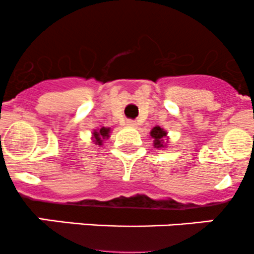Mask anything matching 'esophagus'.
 Returning a JSON list of instances; mask_svg holds the SVG:
<instances>
[{"label":"esophagus","mask_w":254,"mask_h":254,"mask_svg":"<svg viewBox=\"0 0 254 254\" xmlns=\"http://www.w3.org/2000/svg\"><path fill=\"white\" fill-rule=\"evenodd\" d=\"M127 127H135V125H136V122H135V120H127Z\"/></svg>","instance_id":"1"}]
</instances>
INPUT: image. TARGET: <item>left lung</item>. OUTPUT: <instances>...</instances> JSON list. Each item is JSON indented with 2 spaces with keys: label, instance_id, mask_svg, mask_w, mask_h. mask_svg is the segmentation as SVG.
<instances>
[{
  "label": "left lung",
  "instance_id": "8db88e82",
  "mask_svg": "<svg viewBox=\"0 0 254 254\" xmlns=\"http://www.w3.org/2000/svg\"><path fill=\"white\" fill-rule=\"evenodd\" d=\"M151 137H153V145H155L156 148L163 147V137L167 135V132L160 127H155L152 130H151Z\"/></svg>",
  "mask_w": 254,
  "mask_h": 254
}]
</instances>
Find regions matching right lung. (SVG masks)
Masks as SVG:
<instances>
[{"mask_svg": "<svg viewBox=\"0 0 254 254\" xmlns=\"http://www.w3.org/2000/svg\"><path fill=\"white\" fill-rule=\"evenodd\" d=\"M109 131H111V129L109 127H101L99 130H94L93 132V139H94V142L97 143V145H102V142H103L104 139H108L109 137Z\"/></svg>", "mask_w": 254, "mask_h": 254, "instance_id": "right-lung-1", "label": "right lung"}]
</instances>
